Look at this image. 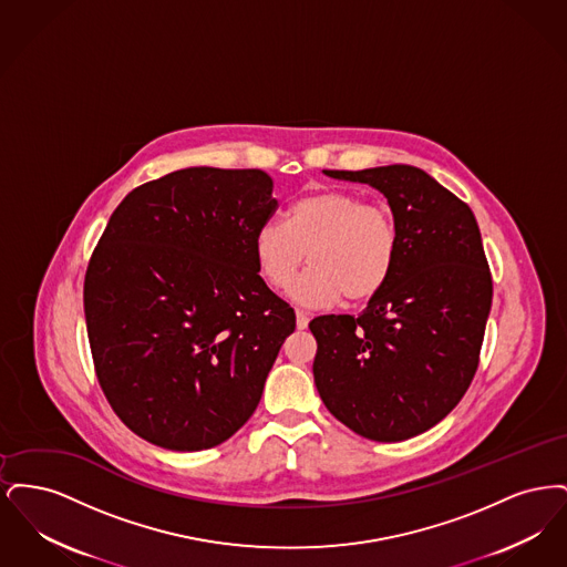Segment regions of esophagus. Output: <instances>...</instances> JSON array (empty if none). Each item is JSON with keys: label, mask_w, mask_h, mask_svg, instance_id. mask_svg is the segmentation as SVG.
Segmentation results:
<instances>
[{"label": "esophagus", "mask_w": 567, "mask_h": 567, "mask_svg": "<svg viewBox=\"0 0 567 567\" xmlns=\"http://www.w3.org/2000/svg\"><path fill=\"white\" fill-rule=\"evenodd\" d=\"M297 329H306L308 327V321H310V315L308 312H303V310H297Z\"/></svg>", "instance_id": "1"}]
</instances>
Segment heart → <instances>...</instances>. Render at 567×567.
Here are the masks:
<instances>
[{"instance_id":"b5f03b06","label":"heart","mask_w":567,"mask_h":567,"mask_svg":"<svg viewBox=\"0 0 567 567\" xmlns=\"http://www.w3.org/2000/svg\"><path fill=\"white\" fill-rule=\"evenodd\" d=\"M293 297L308 306H329L344 297L363 303L389 282L400 234L391 210L344 190H319L296 199L285 223L266 220L255 234V261L266 282L287 289L306 261Z\"/></svg>"}]
</instances>
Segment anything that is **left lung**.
<instances>
[{
	"mask_svg": "<svg viewBox=\"0 0 567 567\" xmlns=\"http://www.w3.org/2000/svg\"><path fill=\"white\" fill-rule=\"evenodd\" d=\"M324 174L386 197L400 252L359 317L310 321L315 382L327 410L352 432L402 442L437 425L478 370L493 299L481 231L470 206L419 167Z\"/></svg>",
	"mask_w": 567,
	"mask_h": 567,
	"instance_id": "1",
	"label": "left lung"
}]
</instances>
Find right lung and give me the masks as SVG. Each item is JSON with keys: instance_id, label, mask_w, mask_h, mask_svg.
Instances as JSON below:
<instances>
[{"instance_id": "add662e5", "label": "right lung", "mask_w": 567, "mask_h": 567, "mask_svg": "<svg viewBox=\"0 0 567 567\" xmlns=\"http://www.w3.org/2000/svg\"><path fill=\"white\" fill-rule=\"evenodd\" d=\"M276 208L261 169L187 167L110 216L84 276L86 333L109 404L146 442L204 451L252 416L296 331L255 261Z\"/></svg>"}]
</instances>
